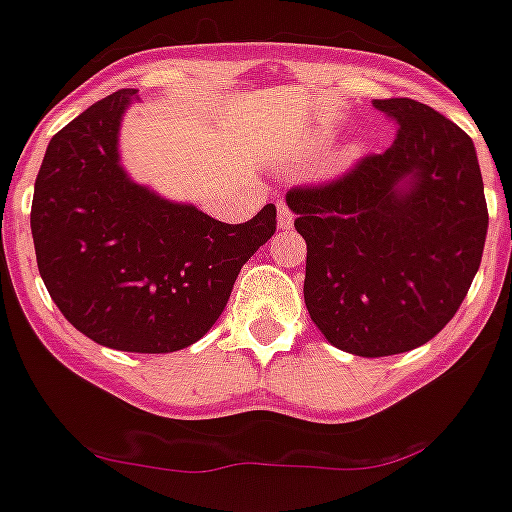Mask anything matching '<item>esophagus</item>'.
<instances>
[{
  "instance_id": "1",
  "label": "esophagus",
  "mask_w": 512,
  "mask_h": 512,
  "mask_svg": "<svg viewBox=\"0 0 512 512\" xmlns=\"http://www.w3.org/2000/svg\"><path fill=\"white\" fill-rule=\"evenodd\" d=\"M292 220H295V215H292L290 207H287L285 202H277V227H280V230H290Z\"/></svg>"
}]
</instances>
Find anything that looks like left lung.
<instances>
[{
	"mask_svg": "<svg viewBox=\"0 0 512 512\" xmlns=\"http://www.w3.org/2000/svg\"><path fill=\"white\" fill-rule=\"evenodd\" d=\"M395 142L322 185L292 187L307 242L305 305L330 345L385 357L433 340L458 312L488 235L473 140L408 97L375 99Z\"/></svg>",
	"mask_w": 512,
	"mask_h": 512,
	"instance_id": "8db88e82",
	"label": "left lung"
}]
</instances>
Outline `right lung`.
Instances as JSON below:
<instances>
[{
    "label": "right lung",
    "mask_w": 512,
    "mask_h": 512,
    "mask_svg": "<svg viewBox=\"0 0 512 512\" xmlns=\"http://www.w3.org/2000/svg\"><path fill=\"white\" fill-rule=\"evenodd\" d=\"M135 94L99 99L49 140L34 182V252L54 305L89 340L175 352L215 325L242 265L275 235L277 210L227 225L132 182L117 135Z\"/></svg>",
    "instance_id": "obj_1"
}]
</instances>
